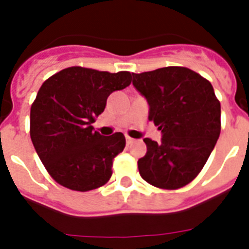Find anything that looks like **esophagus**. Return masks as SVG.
<instances>
[{"instance_id": "34e87169", "label": "esophagus", "mask_w": 249, "mask_h": 249, "mask_svg": "<svg viewBox=\"0 0 249 249\" xmlns=\"http://www.w3.org/2000/svg\"><path fill=\"white\" fill-rule=\"evenodd\" d=\"M125 140H126V143H128V144H132L133 142H134V140H133V138H130V137H128V136L125 137Z\"/></svg>"}]
</instances>
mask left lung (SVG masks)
<instances>
[{
    "mask_svg": "<svg viewBox=\"0 0 249 249\" xmlns=\"http://www.w3.org/2000/svg\"><path fill=\"white\" fill-rule=\"evenodd\" d=\"M150 106L148 120L161 130L159 143L144 138L141 177L165 190L181 189L200 173L221 132V105L212 84L186 67L132 73Z\"/></svg>",
    "mask_w": 249,
    "mask_h": 249,
    "instance_id": "obj_1",
    "label": "left lung"
}]
</instances>
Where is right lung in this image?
Listing matches in <instances>:
<instances>
[{"label": "right lung", "mask_w": 249, "mask_h": 249, "mask_svg": "<svg viewBox=\"0 0 249 249\" xmlns=\"http://www.w3.org/2000/svg\"><path fill=\"white\" fill-rule=\"evenodd\" d=\"M130 72L70 67L49 77L31 107V140L49 174L75 191L101 187L112 176L123 133L105 137L93 123L115 90L130 85Z\"/></svg>", "instance_id": "right-lung-1"}]
</instances>
